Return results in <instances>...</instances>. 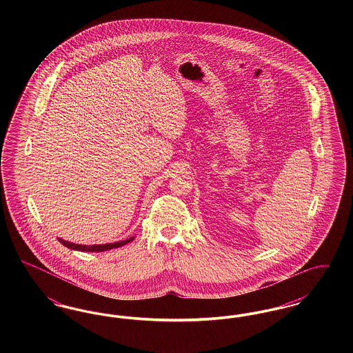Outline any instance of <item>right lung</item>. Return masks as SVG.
Segmentation results:
<instances>
[{"label":"right lung","mask_w":353,"mask_h":353,"mask_svg":"<svg viewBox=\"0 0 353 353\" xmlns=\"http://www.w3.org/2000/svg\"><path fill=\"white\" fill-rule=\"evenodd\" d=\"M134 236H131L128 239H124V241H119V242H114V243H104V245H91V246H87V245H78V243H72V242H68L65 241L62 238H58V241L66 246L71 250H77V252H107V250H111V249H118L121 248L124 245H127L128 242L134 241Z\"/></svg>","instance_id":"add662e5"}]
</instances>
